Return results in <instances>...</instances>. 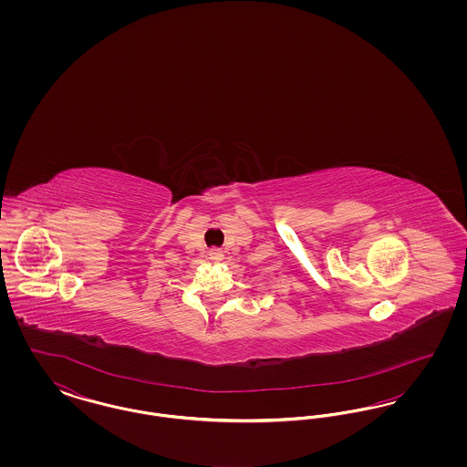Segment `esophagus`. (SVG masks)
<instances>
[{"mask_svg":"<svg viewBox=\"0 0 467 467\" xmlns=\"http://www.w3.org/2000/svg\"><path fill=\"white\" fill-rule=\"evenodd\" d=\"M208 255H210V259H212L213 263H221L223 259V252L221 248H210Z\"/></svg>","mask_w":467,"mask_h":467,"instance_id":"obj_1","label":"esophagus"}]
</instances>
